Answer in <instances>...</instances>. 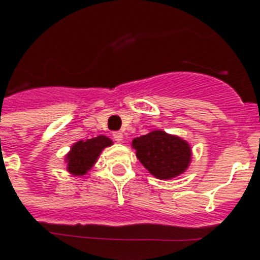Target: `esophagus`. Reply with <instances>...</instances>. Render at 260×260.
<instances>
[{"label":"esophagus","instance_id":"esophagus-1","mask_svg":"<svg viewBox=\"0 0 260 260\" xmlns=\"http://www.w3.org/2000/svg\"><path fill=\"white\" fill-rule=\"evenodd\" d=\"M112 137H114V140L116 143H121V141H123V133L121 132H114Z\"/></svg>","mask_w":260,"mask_h":260}]
</instances>
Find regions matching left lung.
Here are the masks:
<instances>
[{
    "label": "left lung",
    "mask_w": 260,
    "mask_h": 260,
    "mask_svg": "<svg viewBox=\"0 0 260 260\" xmlns=\"http://www.w3.org/2000/svg\"><path fill=\"white\" fill-rule=\"evenodd\" d=\"M132 148L144 168L153 177L162 180L183 174L192 158V150L186 140L161 129L135 137Z\"/></svg>",
    "instance_id": "8db88e82"
}]
</instances>
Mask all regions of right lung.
<instances>
[{
  "label": "right lung",
  "instance_id": "add662e5",
  "mask_svg": "<svg viewBox=\"0 0 260 260\" xmlns=\"http://www.w3.org/2000/svg\"><path fill=\"white\" fill-rule=\"evenodd\" d=\"M112 145V140L106 136H96L89 140H81L71 146L65 155L67 170L76 177H82L98 161L102 150Z\"/></svg>",
  "mask_w": 260,
  "mask_h": 260
}]
</instances>
